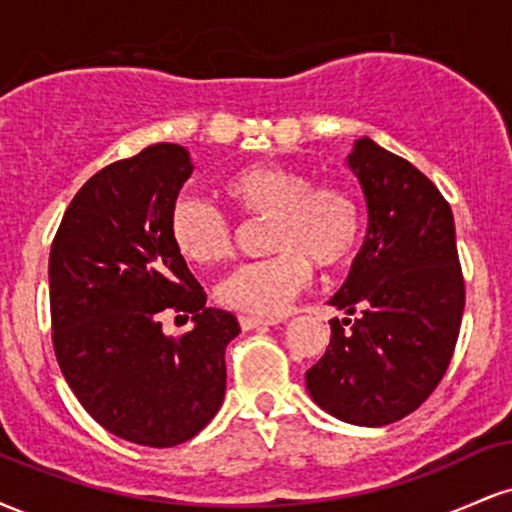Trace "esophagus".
I'll list each match as a JSON object with an SVG mask.
<instances>
[{"mask_svg": "<svg viewBox=\"0 0 512 512\" xmlns=\"http://www.w3.org/2000/svg\"><path fill=\"white\" fill-rule=\"evenodd\" d=\"M269 325H276V320H269V317L240 315V327H243V330H257V327H269Z\"/></svg>", "mask_w": 512, "mask_h": 512, "instance_id": "obj_1", "label": "esophagus"}]
</instances>
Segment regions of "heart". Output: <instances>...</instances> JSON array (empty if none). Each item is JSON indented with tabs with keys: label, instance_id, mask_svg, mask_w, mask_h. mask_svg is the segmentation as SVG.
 Instances as JSON below:
<instances>
[{
	"label": "heart",
	"instance_id": "b5f03b06",
	"mask_svg": "<svg viewBox=\"0 0 512 512\" xmlns=\"http://www.w3.org/2000/svg\"><path fill=\"white\" fill-rule=\"evenodd\" d=\"M313 175L281 163H250L221 182V195L243 219H269L267 260L240 264L219 284L223 305L248 315H279L320 269L354 257L363 211L354 192L337 182L313 185ZM168 233L187 262L209 267L233 250V223L195 195L173 202Z\"/></svg>",
	"mask_w": 512,
	"mask_h": 512
}]
</instances>
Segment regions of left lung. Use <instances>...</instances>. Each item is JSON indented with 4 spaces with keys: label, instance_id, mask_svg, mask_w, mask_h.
<instances>
[{
    "label": "left lung",
    "instance_id": "obj_1",
    "mask_svg": "<svg viewBox=\"0 0 512 512\" xmlns=\"http://www.w3.org/2000/svg\"><path fill=\"white\" fill-rule=\"evenodd\" d=\"M349 168L368 204V236L330 305L325 356L305 373L310 397L356 426H387L426 402L450 366L464 310L452 209L419 168L358 139Z\"/></svg>",
    "mask_w": 512,
    "mask_h": 512
}]
</instances>
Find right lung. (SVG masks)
Returning <instances> with one entry per match:
<instances>
[{"mask_svg":"<svg viewBox=\"0 0 512 512\" xmlns=\"http://www.w3.org/2000/svg\"><path fill=\"white\" fill-rule=\"evenodd\" d=\"M192 175L187 149L146 146L76 192L50 248L52 346L76 399L117 438L173 448L214 419L226 392L236 315L207 293L168 233L170 207ZM163 312L193 315L180 338Z\"/></svg>","mask_w":512,"mask_h":512,"instance_id":"obj_1","label":"right lung"}]
</instances>
